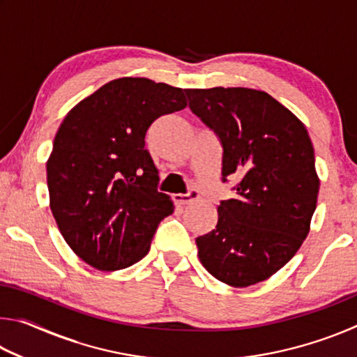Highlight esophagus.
Returning <instances> with one entry per match:
<instances>
[{
	"instance_id": "34e87169",
	"label": "esophagus",
	"mask_w": 357,
	"mask_h": 357,
	"mask_svg": "<svg viewBox=\"0 0 357 357\" xmlns=\"http://www.w3.org/2000/svg\"><path fill=\"white\" fill-rule=\"evenodd\" d=\"M198 198H200V193L195 189H192L187 193H176V195H173V202L176 204H190L192 202L198 200Z\"/></svg>"
}]
</instances>
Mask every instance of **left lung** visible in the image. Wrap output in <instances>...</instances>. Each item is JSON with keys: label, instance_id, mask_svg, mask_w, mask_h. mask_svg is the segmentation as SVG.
Wrapping results in <instances>:
<instances>
[{"label": "left lung", "instance_id": "8db88e82", "mask_svg": "<svg viewBox=\"0 0 357 357\" xmlns=\"http://www.w3.org/2000/svg\"><path fill=\"white\" fill-rule=\"evenodd\" d=\"M189 107L223 148L222 181L236 174V193L220 202L217 225L197 238L211 275L243 288L269 279L304 243L319 179L305 126L264 91L184 89Z\"/></svg>", "mask_w": 357, "mask_h": 357}]
</instances>
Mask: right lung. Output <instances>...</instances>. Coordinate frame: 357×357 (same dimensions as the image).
<instances>
[{"label": "right lung", "instance_id": "obj_1", "mask_svg": "<svg viewBox=\"0 0 357 357\" xmlns=\"http://www.w3.org/2000/svg\"><path fill=\"white\" fill-rule=\"evenodd\" d=\"M185 105L181 88L124 77L66 114L47 160V184L59 231L84 263L118 271L149 252L173 202L157 190L144 135L157 118Z\"/></svg>", "mask_w": 357, "mask_h": 357}]
</instances>
